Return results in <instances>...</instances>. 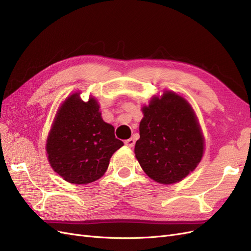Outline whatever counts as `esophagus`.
Listing matches in <instances>:
<instances>
[{
    "instance_id": "1",
    "label": "esophagus",
    "mask_w": 251,
    "mask_h": 251,
    "mask_svg": "<svg viewBox=\"0 0 251 251\" xmlns=\"http://www.w3.org/2000/svg\"><path fill=\"white\" fill-rule=\"evenodd\" d=\"M125 143L126 144V146H127V147H130V148H133V147L135 146V139H134V138H128V139L125 140Z\"/></svg>"
}]
</instances>
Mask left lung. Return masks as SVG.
Returning <instances> with one entry per match:
<instances>
[{
	"label": "left lung",
	"instance_id": "obj_1",
	"mask_svg": "<svg viewBox=\"0 0 251 251\" xmlns=\"http://www.w3.org/2000/svg\"><path fill=\"white\" fill-rule=\"evenodd\" d=\"M135 156L148 176L160 184L183 180L198 166L205 139L192 105L173 91L153 96L141 108Z\"/></svg>",
	"mask_w": 251,
	"mask_h": 251
}]
</instances>
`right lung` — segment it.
<instances>
[{
  "instance_id": "1",
  "label": "right lung",
  "mask_w": 251,
  "mask_h": 251,
  "mask_svg": "<svg viewBox=\"0 0 251 251\" xmlns=\"http://www.w3.org/2000/svg\"><path fill=\"white\" fill-rule=\"evenodd\" d=\"M114 126L104 123L100 103L88 101L80 92L59 105L47 137L46 151L52 170L73 184H88L101 178L112 155L124 146L115 138Z\"/></svg>"
}]
</instances>
